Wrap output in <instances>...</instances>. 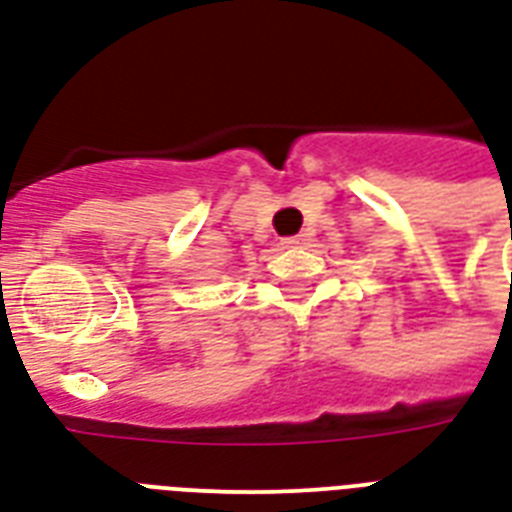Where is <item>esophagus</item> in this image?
I'll use <instances>...</instances> for the list:
<instances>
[{
  "label": "esophagus",
  "instance_id": "1",
  "mask_svg": "<svg viewBox=\"0 0 512 512\" xmlns=\"http://www.w3.org/2000/svg\"><path fill=\"white\" fill-rule=\"evenodd\" d=\"M299 240H301V235L283 237V240H280V245H283V248H293V245H299Z\"/></svg>",
  "mask_w": 512,
  "mask_h": 512
}]
</instances>
